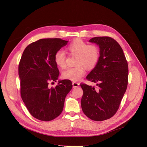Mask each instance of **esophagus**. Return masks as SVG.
<instances>
[{
	"label": "esophagus",
	"instance_id": "1",
	"mask_svg": "<svg viewBox=\"0 0 147 147\" xmlns=\"http://www.w3.org/2000/svg\"><path fill=\"white\" fill-rule=\"evenodd\" d=\"M79 83H76V82H73V88H76V87H78L79 86Z\"/></svg>",
	"mask_w": 147,
	"mask_h": 147
}]
</instances>
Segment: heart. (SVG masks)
Masks as SVG:
<instances>
[{
    "label": "heart",
    "mask_w": 147,
    "mask_h": 147,
    "mask_svg": "<svg viewBox=\"0 0 147 147\" xmlns=\"http://www.w3.org/2000/svg\"><path fill=\"white\" fill-rule=\"evenodd\" d=\"M67 50L73 55H77L76 65L66 69L62 73L63 78L72 82L80 80L87 69H92L97 65L100 59L98 48L92 45H88L81 39H76L67 46ZM65 55L64 51H57L55 55L54 60L56 65L61 68L65 67Z\"/></svg>",
    "instance_id": "b5f03b06"
}]
</instances>
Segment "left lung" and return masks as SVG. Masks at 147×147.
Wrapping results in <instances>:
<instances>
[{"instance_id": "left-lung-1", "label": "left lung", "mask_w": 147, "mask_h": 147, "mask_svg": "<svg viewBox=\"0 0 147 147\" xmlns=\"http://www.w3.org/2000/svg\"><path fill=\"white\" fill-rule=\"evenodd\" d=\"M100 49V59L86 78L97 83V88L85 84L81 100L84 114L92 120L101 121L112 117L118 110L128 84V67L123 50L110 37H96L89 40Z\"/></svg>"}]
</instances>
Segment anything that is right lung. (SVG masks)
<instances>
[{
    "instance_id": "obj_1",
    "label": "right lung",
    "mask_w": 147,
    "mask_h": 147,
    "mask_svg": "<svg viewBox=\"0 0 147 147\" xmlns=\"http://www.w3.org/2000/svg\"><path fill=\"white\" fill-rule=\"evenodd\" d=\"M67 43L57 38L40 39L26 47L22 56L21 97L31 115L41 121H51L61 113L65 97L73 87L69 80H59L55 88L49 86L50 82H56L60 73L55 53Z\"/></svg>"
}]
</instances>
